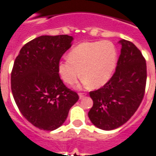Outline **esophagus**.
<instances>
[{"label":"esophagus","instance_id":"esophagus-1","mask_svg":"<svg viewBox=\"0 0 156 156\" xmlns=\"http://www.w3.org/2000/svg\"><path fill=\"white\" fill-rule=\"evenodd\" d=\"M78 95H79V99H80V100H82V99H83V98L85 96L86 94H84V93H79V94H78Z\"/></svg>","mask_w":156,"mask_h":156}]
</instances>
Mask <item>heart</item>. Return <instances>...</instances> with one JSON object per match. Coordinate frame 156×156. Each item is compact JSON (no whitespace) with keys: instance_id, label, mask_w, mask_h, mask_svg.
Returning <instances> with one entry per match:
<instances>
[{"instance_id":"b5f03b06","label":"heart","mask_w":156,"mask_h":156,"mask_svg":"<svg viewBox=\"0 0 156 156\" xmlns=\"http://www.w3.org/2000/svg\"><path fill=\"white\" fill-rule=\"evenodd\" d=\"M67 57L68 60L58 64L59 74L64 82L73 84L82 74L85 84L100 88L113 75L117 51L115 45L108 40L83 42L73 48Z\"/></svg>"}]
</instances>
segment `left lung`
Here are the masks:
<instances>
[{
	"mask_svg": "<svg viewBox=\"0 0 156 156\" xmlns=\"http://www.w3.org/2000/svg\"><path fill=\"white\" fill-rule=\"evenodd\" d=\"M121 45L116 72L99 90L90 91L93 106L88 112L91 123L112 130L127 122L140 105L145 92L147 65L140 50L126 40Z\"/></svg>",
	"mask_w": 156,
	"mask_h": 156,
	"instance_id": "1",
	"label": "left lung"
}]
</instances>
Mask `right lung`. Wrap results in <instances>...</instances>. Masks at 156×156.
<instances>
[{
	"mask_svg": "<svg viewBox=\"0 0 156 156\" xmlns=\"http://www.w3.org/2000/svg\"><path fill=\"white\" fill-rule=\"evenodd\" d=\"M73 36L42 35L26 44L16 57L11 90L23 116L34 126L52 131L66 121L78 94L64 85L58 72Z\"/></svg>",
	"mask_w": 156,
	"mask_h": 156,
	"instance_id": "right-lung-1",
	"label": "right lung"
}]
</instances>
